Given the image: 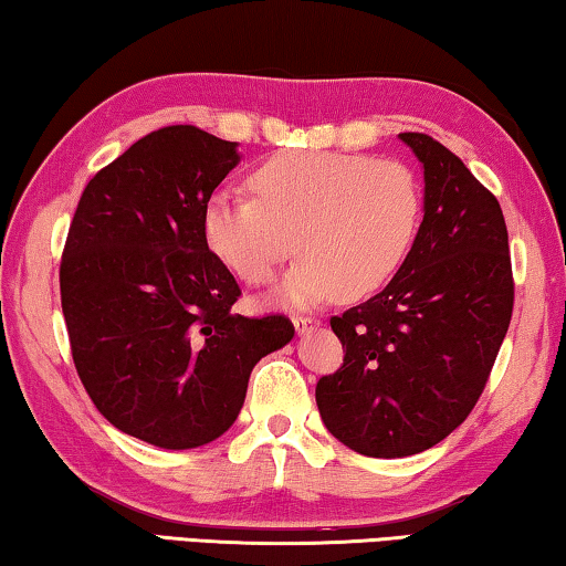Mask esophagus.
I'll use <instances>...</instances> for the list:
<instances>
[{
    "label": "esophagus",
    "instance_id": "1",
    "mask_svg": "<svg viewBox=\"0 0 566 566\" xmlns=\"http://www.w3.org/2000/svg\"><path fill=\"white\" fill-rule=\"evenodd\" d=\"M292 325H294V329H297V335H307V332L319 327V319L317 317H302V315H297V317H292Z\"/></svg>",
    "mask_w": 566,
    "mask_h": 566
}]
</instances>
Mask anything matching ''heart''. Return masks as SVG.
<instances>
[{
    "label": "heart",
    "instance_id": "1",
    "mask_svg": "<svg viewBox=\"0 0 566 566\" xmlns=\"http://www.w3.org/2000/svg\"><path fill=\"white\" fill-rule=\"evenodd\" d=\"M249 186L256 199L211 193L203 239L213 256L254 286L272 284L297 249L304 259L276 292L290 307L378 292L418 234L420 188L400 160L290 150L259 166Z\"/></svg>",
    "mask_w": 566,
    "mask_h": 566
}]
</instances>
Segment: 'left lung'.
<instances>
[{
    "instance_id": "1",
    "label": "left lung",
    "mask_w": 566,
    "mask_h": 566,
    "mask_svg": "<svg viewBox=\"0 0 566 566\" xmlns=\"http://www.w3.org/2000/svg\"><path fill=\"white\" fill-rule=\"evenodd\" d=\"M398 138L423 168V221L388 286L329 319L345 363L315 390L329 433L370 459L426 451L469 418L514 310L496 196L438 140Z\"/></svg>"
}]
</instances>
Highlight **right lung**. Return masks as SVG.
I'll return each instance as SVG.
<instances>
[{
    "label": "right lung",
    "instance_id": "right-lung-1",
    "mask_svg": "<svg viewBox=\"0 0 566 566\" xmlns=\"http://www.w3.org/2000/svg\"><path fill=\"white\" fill-rule=\"evenodd\" d=\"M237 148L193 125L148 133L90 178L62 254L87 396L107 423L168 451L227 433L254 365L294 337L282 315L231 312L241 290L203 239V206Z\"/></svg>",
    "mask_w": 566,
    "mask_h": 566
}]
</instances>
